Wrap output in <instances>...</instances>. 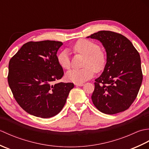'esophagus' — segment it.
<instances>
[{
    "label": "esophagus",
    "mask_w": 149,
    "mask_h": 149,
    "mask_svg": "<svg viewBox=\"0 0 149 149\" xmlns=\"http://www.w3.org/2000/svg\"><path fill=\"white\" fill-rule=\"evenodd\" d=\"M75 84L76 85V86H83V85H84L83 83H75Z\"/></svg>",
    "instance_id": "34e87169"
}]
</instances>
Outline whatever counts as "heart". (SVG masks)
<instances>
[{
  "instance_id": "heart-1",
  "label": "heart",
  "mask_w": 149,
  "mask_h": 149,
  "mask_svg": "<svg viewBox=\"0 0 149 149\" xmlns=\"http://www.w3.org/2000/svg\"><path fill=\"white\" fill-rule=\"evenodd\" d=\"M73 51L76 54L84 56L83 63L84 68L73 69L66 74L68 81L81 83L93 77L94 71H102L106 64V54L100 46L92 41L81 39L74 44ZM58 61L63 68L68 70L71 67V61L68 52L63 50L58 56Z\"/></svg>"
}]
</instances>
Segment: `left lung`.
I'll return each mask as SVG.
<instances>
[{
  "label": "left lung",
  "mask_w": 149,
  "mask_h": 149,
  "mask_svg": "<svg viewBox=\"0 0 149 149\" xmlns=\"http://www.w3.org/2000/svg\"><path fill=\"white\" fill-rule=\"evenodd\" d=\"M87 38L99 40L107 53L104 72L94 83V106L108 115L124 111L136 98L143 80L139 52L127 38L113 31H100Z\"/></svg>",
  "instance_id": "8db88e82"
}]
</instances>
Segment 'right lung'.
<instances>
[{
  "instance_id": "add662e5",
  "label": "right lung",
  "mask_w": 149,
  "mask_h": 149,
  "mask_svg": "<svg viewBox=\"0 0 149 149\" xmlns=\"http://www.w3.org/2000/svg\"><path fill=\"white\" fill-rule=\"evenodd\" d=\"M62 45L51 40L27 42L9 61V88L30 115L43 118L58 115L74 87L72 83H55L64 74L56 55Z\"/></svg>"
}]
</instances>
